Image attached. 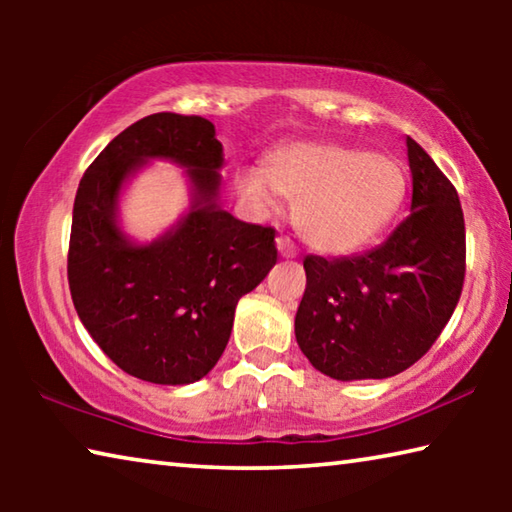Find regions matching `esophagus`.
<instances>
[{
    "label": "esophagus",
    "mask_w": 512,
    "mask_h": 512,
    "mask_svg": "<svg viewBox=\"0 0 512 512\" xmlns=\"http://www.w3.org/2000/svg\"><path fill=\"white\" fill-rule=\"evenodd\" d=\"M275 246H277V253H280V257H284V259H293L298 255V248L289 237H277Z\"/></svg>",
    "instance_id": "1"
}]
</instances>
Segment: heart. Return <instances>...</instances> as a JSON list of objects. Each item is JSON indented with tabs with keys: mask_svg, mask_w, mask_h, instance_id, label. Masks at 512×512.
<instances>
[{
	"mask_svg": "<svg viewBox=\"0 0 512 512\" xmlns=\"http://www.w3.org/2000/svg\"><path fill=\"white\" fill-rule=\"evenodd\" d=\"M235 192L255 216L293 198V223L311 248L345 255L370 244L391 223L406 196V173L388 153L336 142L275 146L262 169L235 173Z\"/></svg>",
	"mask_w": 512,
	"mask_h": 512,
	"instance_id": "heart-1",
	"label": "heart"
}]
</instances>
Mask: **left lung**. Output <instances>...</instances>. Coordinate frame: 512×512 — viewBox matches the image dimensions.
<instances>
[{"mask_svg":"<svg viewBox=\"0 0 512 512\" xmlns=\"http://www.w3.org/2000/svg\"><path fill=\"white\" fill-rule=\"evenodd\" d=\"M409 216L384 244L354 257H305L296 341L311 366L339 381L386 379L411 368L461 298L465 221L454 185L406 137Z\"/></svg>","mask_w":512,"mask_h":512,"instance_id":"8db88e82","label":"left lung"}]
</instances>
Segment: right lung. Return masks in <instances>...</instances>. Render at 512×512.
Here are the masks:
<instances>
[{"mask_svg":"<svg viewBox=\"0 0 512 512\" xmlns=\"http://www.w3.org/2000/svg\"><path fill=\"white\" fill-rule=\"evenodd\" d=\"M185 168L186 214L153 242L120 225L118 203L146 163ZM223 146L212 121L149 115L119 133L81 178L69 237V291L94 343L137 379L187 386L230 341L241 296L277 262L275 230L221 207Z\"/></svg>","mask_w":512,"mask_h":512,"instance_id":"right-lung-1","label":"right lung"}]
</instances>
